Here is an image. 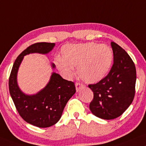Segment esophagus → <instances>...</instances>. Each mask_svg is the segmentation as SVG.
Masks as SVG:
<instances>
[{
  "mask_svg": "<svg viewBox=\"0 0 146 146\" xmlns=\"http://www.w3.org/2000/svg\"><path fill=\"white\" fill-rule=\"evenodd\" d=\"M75 86H76V91H78L79 90H80V88L83 87V84L80 83V82H76V84H75Z\"/></svg>",
  "mask_w": 146,
  "mask_h": 146,
  "instance_id": "obj_1",
  "label": "esophagus"
}]
</instances>
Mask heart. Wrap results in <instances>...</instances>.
<instances>
[{
  "label": "heart",
  "mask_w": 146,
  "mask_h": 146,
  "mask_svg": "<svg viewBox=\"0 0 146 146\" xmlns=\"http://www.w3.org/2000/svg\"><path fill=\"white\" fill-rule=\"evenodd\" d=\"M64 59L57 57L56 65L65 76L72 77L73 67L79 77L87 83H96L107 76L114 59L111 48L107 44L94 42L67 44L62 48Z\"/></svg>",
  "instance_id": "b5f03b06"
}]
</instances>
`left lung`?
<instances>
[{"label": "left lung", "instance_id": "8db88e82", "mask_svg": "<svg viewBox=\"0 0 146 146\" xmlns=\"http://www.w3.org/2000/svg\"><path fill=\"white\" fill-rule=\"evenodd\" d=\"M114 64L108 74L96 84H89L93 99L89 108L95 116L112 120L129 107L135 91L136 69L129 54L121 46L111 42Z\"/></svg>", "mask_w": 146, "mask_h": 146}]
</instances>
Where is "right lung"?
<instances>
[{
	"instance_id": "add662e5",
	"label": "right lung",
	"mask_w": 146,
	"mask_h": 146,
	"mask_svg": "<svg viewBox=\"0 0 146 146\" xmlns=\"http://www.w3.org/2000/svg\"><path fill=\"white\" fill-rule=\"evenodd\" d=\"M55 44L37 42L28 46L15 59L9 79L10 95L19 114L28 123L40 128L49 127L59 121L68 100L76 92L74 83L53 72L44 89L35 95H26L17 84V72L25 55L35 53L47 54ZM51 66L55 67L54 64Z\"/></svg>"
}]
</instances>
